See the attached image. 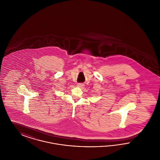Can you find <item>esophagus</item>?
<instances>
[{
    "label": "esophagus",
    "mask_w": 160,
    "mask_h": 160,
    "mask_svg": "<svg viewBox=\"0 0 160 160\" xmlns=\"http://www.w3.org/2000/svg\"><path fill=\"white\" fill-rule=\"evenodd\" d=\"M84 84L83 83H78L77 84V86L79 88H83Z\"/></svg>",
    "instance_id": "esophagus-1"
}]
</instances>
